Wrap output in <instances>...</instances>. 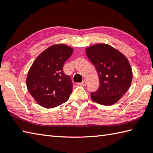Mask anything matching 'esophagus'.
I'll list each match as a JSON object with an SVG mask.
<instances>
[{"label": "esophagus", "mask_w": 153, "mask_h": 153, "mask_svg": "<svg viewBox=\"0 0 153 153\" xmlns=\"http://www.w3.org/2000/svg\"><path fill=\"white\" fill-rule=\"evenodd\" d=\"M77 85L78 86H85L86 85V81H83L81 83H77Z\"/></svg>", "instance_id": "34e87169"}]
</instances>
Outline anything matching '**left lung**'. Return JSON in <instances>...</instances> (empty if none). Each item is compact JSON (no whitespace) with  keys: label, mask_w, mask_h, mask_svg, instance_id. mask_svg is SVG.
<instances>
[{"label":"left lung","mask_w":153,"mask_h":153,"mask_svg":"<svg viewBox=\"0 0 153 153\" xmlns=\"http://www.w3.org/2000/svg\"><path fill=\"white\" fill-rule=\"evenodd\" d=\"M86 53L97 69L100 81L98 90L91 93L92 100L105 106L115 104L128 91L132 81L128 59L107 44L90 46Z\"/></svg>","instance_id":"left-lung-1"}]
</instances>
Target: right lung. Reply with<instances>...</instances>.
I'll list each match as a JSON object with an SVG mask.
<instances>
[{
	"label": "right lung",
	"mask_w": 153,
	"mask_h": 153,
	"mask_svg": "<svg viewBox=\"0 0 153 153\" xmlns=\"http://www.w3.org/2000/svg\"><path fill=\"white\" fill-rule=\"evenodd\" d=\"M73 51L66 45H54L40 53L31 66L26 85L39 105L54 108L69 99L73 84L70 77L64 74L63 67Z\"/></svg>",
	"instance_id": "1"
}]
</instances>
